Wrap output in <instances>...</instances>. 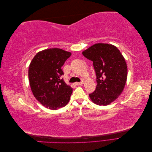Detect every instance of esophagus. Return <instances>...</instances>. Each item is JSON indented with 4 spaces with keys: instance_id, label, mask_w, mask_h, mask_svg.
I'll list each match as a JSON object with an SVG mask.
<instances>
[{
    "instance_id": "esophagus-1",
    "label": "esophagus",
    "mask_w": 152,
    "mask_h": 152,
    "mask_svg": "<svg viewBox=\"0 0 152 152\" xmlns=\"http://www.w3.org/2000/svg\"><path fill=\"white\" fill-rule=\"evenodd\" d=\"M84 84V81L82 80V82H76V83L75 84V85H79V86H80V85H82Z\"/></svg>"
}]
</instances>
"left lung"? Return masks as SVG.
I'll use <instances>...</instances> for the list:
<instances>
[{"instance_id":"1","label":"left lung","mask_w":152,"mask_h":152,"mask_svg":"<svg viewBox=\"0 0 152 152\" xmlns=\"http://www.w3.org/2000/svg\"><path fill=\"white\" fill-rule=\"evenodd\" d=\"M82 54L93 62L96 74V90L89 94L94 103L106 106L121 94L127 78V66L121 51L112 44L97 43Z\"/></svg>"}]
</instances>
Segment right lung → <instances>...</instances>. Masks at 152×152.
<instances>
[{"mask_svg": "<svg viewBox=\"0 0 152 152\" xmlns=\"http://www.w3.org/2000/svg\"><path fill=\"white\" fill-rule=\"evenodd\" d=\"M61 49H47L36 54L28 69L30 88L34 97L45 107L58 110L69 102L73 89L61 76V66L71 56Z\"/></svg>", "mask_w": 152, "mask_h": 152, "instance_id": "1", "label": "right lung"}]
</instances>
